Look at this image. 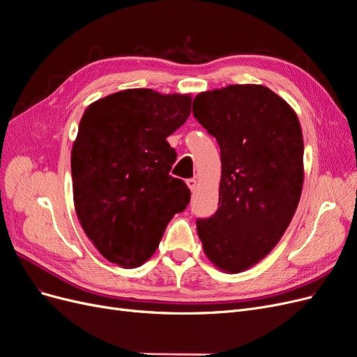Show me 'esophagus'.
<instances>
[{"mask_svg": "<svg viewBox=\"0 0 357 357\" xmlns=\"http://www.w3.org/2000/svg\"><path fill=\"white\" fill-rule=\"evenodd\" d=\"M186 183H188V186H189V189H190L192 192L195 190L197 186H198V180H197V178H188Z\"/></svg>", "mask_w": 357, "mask_h": 357, "instance_id": "34e87169", "label": "esophagus"}]
</instances>
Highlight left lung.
Segmentation results:
<instances>
[{
  "label": "left lung",
  "mask_w": 357,
  "mask_h": 357,
  "mask_svg": "<svg viewBox=\"0 0 357 357\" xmlns=\"http://www.w3.org/2000/svg\"><path fill=\"white\" fill-rule=\"evenodd\" d=\"M193 116L218 139L219 208L198 219L204 253L241 273L273 250L294 218L304 183V142L296 113L261 84L202 92Z\"/></svg>",
  "instance_id": "obj_1"
}]
</instances>
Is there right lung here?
I'll return each instance as SVG.
<instances>
[{
    "mask_svg": "<svg viewBox=\"0 0 357 357\" xmlns=\"http://www.w3.org/2000/svg\"><path fill=\"white\" fill-rule=\"evenodd\" d=\"M189 95L126 89L86 109L71 150L74 207L98 252L123 268L152 257L190 190L169 176L167 137L190 114Z\"/></svg>",
    "mask_w": 357,
    "mask_h": 357,
    "instance_id": "add662e5",
    "label": "right lung"
}]
</instances>
